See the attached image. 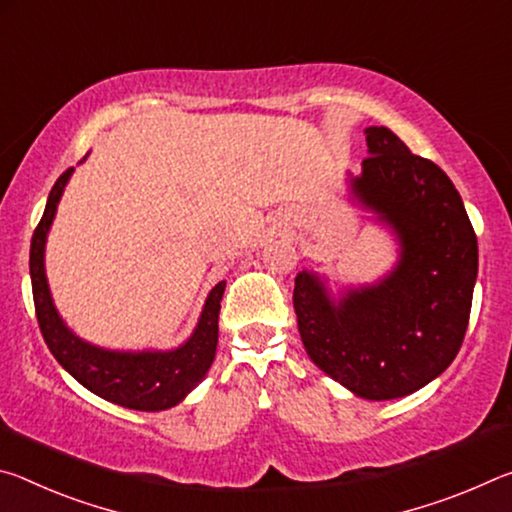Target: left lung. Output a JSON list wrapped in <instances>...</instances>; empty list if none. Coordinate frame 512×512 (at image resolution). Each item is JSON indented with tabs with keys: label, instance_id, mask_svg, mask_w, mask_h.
Returning a JSON list of instances; mask_svg holds the SVG:
<instances>
[{
	"label": "left lung",
	"instance_id": "obj_1",
	"mask_svg": "<svg viewBox=\"0 0 512 512\" xmlns=\"http://www.w3.org/2000/svg\"><path fill=\"white\" fill-rule=\"evenodd\" d=\"M368 158L352 198L393 230L400 259L375 284L332 298L316 273L293 289L309 359L354 395L395 400L445 372L461 350L479 246L447 173L413 155L386 126L366 128Z\"/></svg>",
	"mask_w": 512,
	"mask_h": 512
}]
</instances>
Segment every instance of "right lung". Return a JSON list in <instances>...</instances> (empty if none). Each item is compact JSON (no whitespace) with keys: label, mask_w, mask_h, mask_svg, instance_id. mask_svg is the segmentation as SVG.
Wrapping results in <instances>:
<instances>
[{"label":"right lung","mask_w":512,"mask_h":512,"mask_svg":"<svg viewBox=\"0 0 512 512\" xmlns=\"http://www.w3.org/2000/svg\"><path fill=\"white\" fill-rule=\"evenodd\" d=\"M72 171L74 167H69L51 187L45 214L31 239L29 271L40 332L60 366L94 395L135 411L171 409L194 391L212 366L219 343V311L225 282L216 284L207 296L194 334L173 350L121 352L79 339L56 311L45 275L47 235Z\"/></svg>","instance_id":"obj_1"}]
</instances>
